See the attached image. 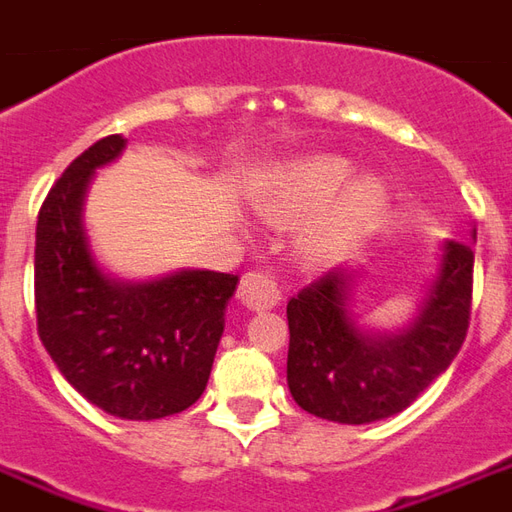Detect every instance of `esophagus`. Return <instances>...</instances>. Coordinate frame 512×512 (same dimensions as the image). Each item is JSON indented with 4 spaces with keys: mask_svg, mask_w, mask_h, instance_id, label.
Segmentation results:
<instances>
[{
    "mask_svg": "<svg viewBox=\"0 0 512 512\" xmlns=\"http://www.w3.org/2000/svg\"><path fill=\"white\" fill-rule=\"evenodd\" d=\"M238 299L249 310H271V307L280 305L282 293L271 274H266V271H249V274H244L241 285H238Z\"/></svg>",
    "mask_w": 512,
    "mask_h": 512,
    "instance_id": "34e87169",
    "label": "esophagus"
}]
</instances>
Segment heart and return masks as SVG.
<instances>
[{"label":"heart","instance_id":"obj_1","mask_svg":"<svg viewBox=\"0 0 512 512\" xmlns=\"http://www.w3.org/2000/svg\"><path fill=\"white\" fill-rule=\"evenodd\" d=\"M343 157L313 155L268 171L255 188L257 210L271 221H310L299 249L313 263L341 257L374 224L388 202L385 182L374 174H357Z\"/></svg>","mask_w":512,"mask_h":512}]
</instances>
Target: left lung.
Here are the masks:
<instances>
[{
  "instance_id": "left-lung-1",
  "label": "left lung",
  "mask_w": 512,
  "mask_h": 512,
  "mask_svg": "<svg viewBox=\"0 0 512 512\" xmlns=\"http://www.w3.org/2000/svg\"><path fill=\"white\" fill-rule=\"evenodd\" d=\"M477 241V230H471ZM474 252L443 241L438 274L407 327L374 332L352 313L355 268H332L288 302V388L296 405L338 424L396 416L441 377L466 341Z\"/></svg>"
}]
</instances>
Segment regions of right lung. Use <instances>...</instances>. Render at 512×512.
Listing matches in <instances>:
<instances>
[{"label":"right lung","instance_id":"add662e5","mask_svg":"<svg viewBox=\"0 0 512 512\" xmlns=\"http://www.w3.org/2000/svg\"><path fill=\"white\" fill-rule=\"evenodd\" d=\"M124 146L121 135L88 146L44 199L35 227V313L49 357L91 405L152 421L182 413L205 391L238 277L180 268L130 282L96 263L85 194L96 169Z\"/></svg>","mask_w":512,"mask_h":512}]
</instances>
